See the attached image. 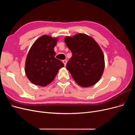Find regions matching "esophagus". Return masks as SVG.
<instances>
[{
  "instance_id": "1",
  "label": "esophagus",
  "mask_w": 135,
  "mask_h": 135,
  "mask_svg": "<svg viewBox=\"0 0 135 135\" xmlns=\"http://www.w3.org/2000/svg\"><path fill=\"white\" fill-rule=\"evenodd\" d=\"M62 62H63V63L64 64L65 66H66V63H67V60H62Z\"/></svg>"
}]
</instances>
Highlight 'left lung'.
Returning <instances> with one entry per match:
<instances>
[{"label":"left lung","mask_w":135,"mask_h":135,"mask_svg":"<svg viewBox=\"0 0 135 135\" xmlns=\"http://www.w3.org/2000/svg\"><path fill=\"white\" fill-rule=\"evenodd\" d=\"M65 42L72 53L66 69L76 82L83 87L99 81L105 68L104 56L99 45L84 34L66 36Z\"/></svg>","instance_id":"1"}]
</instances>
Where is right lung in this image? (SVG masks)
Returning a JSON list of instances; mask_svg holds the SVG:
<instances>
[{
	"mask_svg": "<svg viewBox=\"0 0 135 135\" xmlns=\"http://www.w3.org/2000/svg\"><path fill=\"white\" fill-rule=\"evenodd\" d=\"M57 38L44 35L32 45L25 62L26 75L32 83L44 87L54 80L59 69L64 66L55 57Z\"/></svg>",
	"mask_w": 135,
	"mask_h": 135,
	"instance_id": "1",
	"label": "right lung"
}]
</instances>
